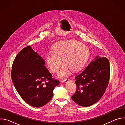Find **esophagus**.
Segmentation results:
<instances>
[{
  "mask_svg": "<svg viewBox=\"0 0 125 125\" xmlns=\"http://www.w3.org/2000/svg\"><path fill=\"white\" fill-rule=\"evenodd\" d=\"M69 81H71V80H70V79H65V80L62 81V82L63 83H67V82H69Z\"/></svg>",
  "mask_w": 125,
  "mask_h": 125,
  "instance_id": "esophagus-1",
  "label": "esophagus"
}]
</instances>
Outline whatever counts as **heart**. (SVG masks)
<instances>
[{
    "label": "heart",
    "mask_w": 125,
    "mask_h": 125,
    "mask_svg": "<svg viewBox=\"0 0 125 125\" xmlns=\"http://www.w3.org/2000/svg\"><path fill=\"white\" fill-rule=\"evenodd\" d=\"M88 53L86 46L80 42L74 40L62 41L55 44L52 51L47 53L45 61L51 72L57 73L63 58L65 65L61 69L58 76L64 78L70 73V69L77 71L84 64Z\"/></svg>",
    "instance_id": "obj_1"
}]
</instances>
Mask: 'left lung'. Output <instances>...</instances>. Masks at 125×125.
<instances>
[{"instance_id":"obj_1","label":"left lung","mask_w":125,"mask_h":125,"mask_svg":"<svg viewBox=\"0 0 125 125\" xmlns=\"http://www.w3.org/2000/svg\"><path fill=\"white\" fill-rule=\"evenodd\" d=\"M110 75L109 61L96 57L76 77L77 90L72 100L83 107L90 106L103 96L108 86Z\"/></svg>"}]
</instances>
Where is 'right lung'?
Masks as SVG:
<instances>
[{
  "mask_svg": "<svg viewBox=\"0 0 125 125\" xmlns=\"http://www.w3.org/2000/svg\"><path fill=\"white\" fill-rule=\"evenodd\" d=\"M44 60L30 46L22 49L12 64L13 83L22 99L35 107H41L52 98L53 90L59 82L44 65Z\"/></svg>",
  "mask_w": 125,
  "mask_h": 125,
  "instance_id": "right-lung-1",
  "label": "right lung"
}]
</instances>
